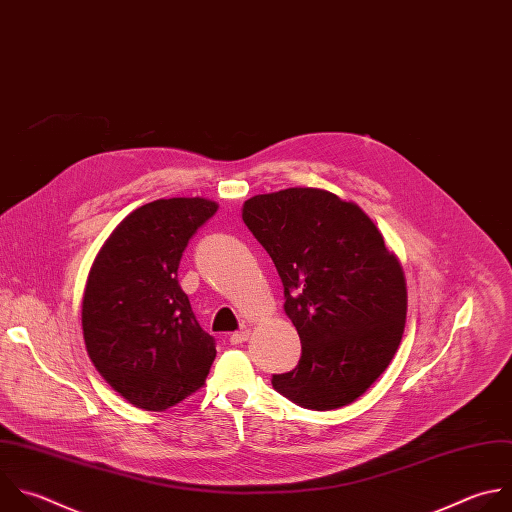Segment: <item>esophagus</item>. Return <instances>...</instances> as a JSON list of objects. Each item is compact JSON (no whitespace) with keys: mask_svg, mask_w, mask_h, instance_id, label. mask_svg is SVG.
<instances>
[{"mask_svg":"<svg viewBox=\"0 0 512 512\" xmlns=\"http://www.w3.org/2000/svg\"><path fill=\"white\" fill-rule=\"evenodd\" d=\"M247 339H249V329H247V327H243V329H239V331H235V333L229 335V342H231L233 346H239V344L247 342Z\"/></svg>","mask_w":512,"mask_h":512,"instance_id":"esophagus-1","label":"esophagus"}]
</instances>
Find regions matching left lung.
Instances as JSON below:
<instances>
[{
    "label": "left lung",
    "instance_id": "1",
    "mask_svg": "<svg viewBox=\"0 0 512 512\" xmlns=\"http://www.w3.org/2000/svg\"><path fill=\"white\" fill-rule=\"evenodd\" d=\"M243 221L275 263L299 364L273 388L309 410L358 400L390 366L406 323V279L382 233L354 203L285 189L243 205Z\"/></svg>",
    "mask_w": 512,
    "mask_h": 512
}]
</instances>
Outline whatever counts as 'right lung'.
<instances>
[{
	"label": "right lung",
	"mask_w": 512,
	"mask_h": 512,
	"mask_svg": "<svg viewBox=\"0 0 512 512\" xmlns=\"http://www.w3.org/2000/svg\"><path fill=\"white\" fill-rule=\"evenodd\" d=\"M201 197L158 199L108 237L88 275L82 329L102 378L132 406L162 412L197 392L217 356L179 285L181 257L213 215Z\"/></svg>",
	"instance_id": "add662e5"
}]
</instances>
